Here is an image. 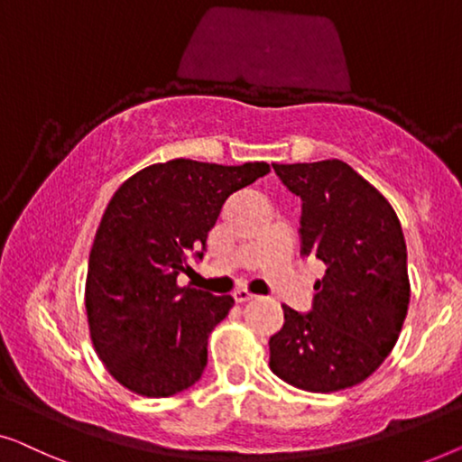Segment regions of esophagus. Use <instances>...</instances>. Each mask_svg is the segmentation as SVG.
Segmentation results:
<instances>
[{
    "instance_id": "1",
    "label": "esophagus",
    "mask_w": 462,
    "mask_h": 462,
    "mask_svg": "<svg viewBox=\"0 0 462 462\" xmlns=\"http://www.w3.org/2000/svg\"><path fill=\"white\" fill-rule=\"evenodd\" d=\"M253 299H255V295H253L251 291H246V289L234 291V301L236 303H246V301H253Z\"/></svg>"
}]
</instances>
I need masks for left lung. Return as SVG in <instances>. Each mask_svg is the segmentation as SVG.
<instances>
[{"instance_id": "obj_1", "label": "left lung", "mask_w": 462, "mask_h": 462, "mask_svg": "<svg viewBox=\"0 0 462 462\" xmlns=\"http://www.w3.org/2000/svg\"><path fill=\"white\" fill-rule=\"evenodd\" d=\"M272 167L301 199V253L327 272L311 311L282 305L270 368L305 392H341L368 379L398 341L411 303L404 234L389 200L343 161Z\"/></svg>"}]
</instances>
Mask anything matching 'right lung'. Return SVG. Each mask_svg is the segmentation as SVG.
<instances>
[{
  "mask_svg": "<svg viewBox=\"0 0 462 462\" xmlns=\"http://www.w3.org/2000/svg\"><path fill=\"white\" fill-rule=\"evenodd\" d=\"M265 173L263 161L173 159L113 194L89 251L86 310L96 354L129 392L169 398L200 379L207 339L234 299L180 287L178 274L190 268V251L205 249L230 194Z\"/></svg>",
  "mask_w": 462,
  "mask_h": 462,
  "instance_id": "1",
  "label": "right lung"
}]
</instances>
